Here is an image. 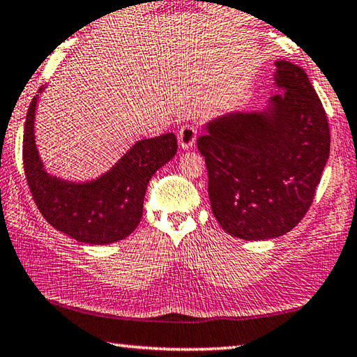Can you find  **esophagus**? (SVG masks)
<instances>
[{
	"mask_svg": "<svg viewBox=\"0 0 357 357\" xmlns=\"http://www.w3.org/2000/svg\"><path fill=\"white\" fill-rule=\"evenodd\" d=\"M178 140H179L181 148L189 150L197 140V128L193 125H183L178 132Z\"/></svg>",
	"mask_w": 357,
	"mask_h": 357,
	"instance_id": "34e87169",
	"label": "esophagus"
}]
</instances>
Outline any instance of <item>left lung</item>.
I'll return each instance as SVG.
<instances>
[{"mask_svg": "<svg viewBox=\"0 0 357 357\" xmlns=\"http://www.w3.org/2000/svg\"><path fill=\"white\" fill-rule=\"evenodd\" d=\"M262 112H232L206 125L197 144L207 167L212 212L228 234L265 241L306 215L329 158L326 112L301 67L276 61Z\"/></svg>", "mask_w": 357, "mask_h": 357, "instance_id": "obj_1", "label": "left lung"}]
</instances>
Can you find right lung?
<instances>
[{"instance_id": "obj_1", "label": "right lung", "mask_w": 357, "mask_h": 357, "mask_svg": "<svg viewBox=\"0 0 357 357\" xmlns=\"http://www.w3.org/2000/svg\"><path fill=\"white\" fill-rule=\"evenodd\" d=\"M36 105L37 96L26 115L23 165L32 199L45 220L57 231L89 245L128 237L140 223L151 176L178 151L176 135L168 132L140 140L98 179L68 183L45 172L34 137Z\"/></svg>"}]
</instances>
